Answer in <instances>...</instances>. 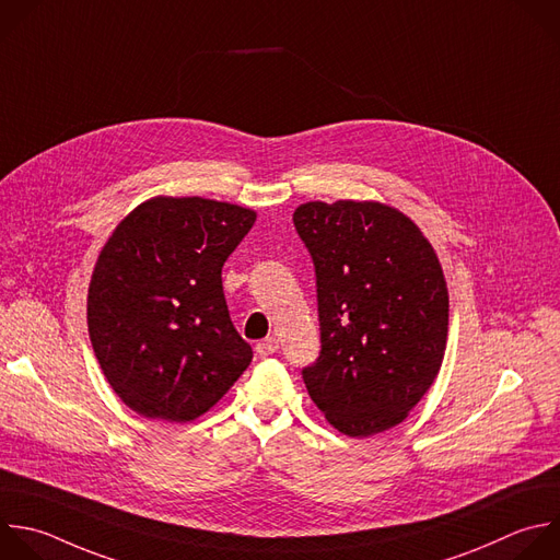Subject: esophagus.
Wrapping results in <instances>:
<instances>
[{"mask_svg":"<svg viewBox=\"0 0 560 560\" xmlns=\"http://www.w3.org/2000/svg\"><path fill=\"white\" fill-rule=\"evenodd\" d=\"M255 349H257L259 355H272V353L279 351V338L277 336H268V338L259 340Z\"/></svg>","mask_w":560,"mask_h":560,"instance_id":"1","label":"esophagus"}]
</instances>
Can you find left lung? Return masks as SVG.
<instances>
[{"label": "left lung", "instance_id": "1", "mask_svg": "<svg viewBox=\"0 0 560 560\" xmlns=\"http://www.w3.org/2000/svg\"><path fill=\"white\" fill-rule=\"evenodd\" d=\"M294 229L312 255L320 353L303 383L349 438L400 424L440 374L448 290L422 231L381 202H307Z\"/></svg>", "mask_w": 560, "mask_h": 560}]
</instances>
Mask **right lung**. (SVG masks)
Instances as JSON below:
<instances>
[{
    "instance_id": "right-lung-1",
    "label": "right lung",
    "mask_w": 560,
    "mask_h": 560,
    "mask_svg": "<svg viewBox=\"0 0 560 560\" xmlns=\"http://www.w3.org/2000/svg\"><path fill=\"white\" fill-rule=\"evenodd\" d=\"M250 209L205 198H153L103 246L88 292V329L116 396L151 420L191 422L253 360L222 288Z\"/></svg>"
}]
</instances>
